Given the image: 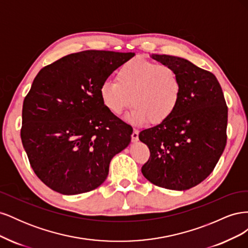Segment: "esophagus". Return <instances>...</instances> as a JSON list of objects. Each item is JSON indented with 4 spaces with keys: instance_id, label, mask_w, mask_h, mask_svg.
<instances>
[{
    "instance_id": "esophagus-1",
    "label": "esophagus",
    "mask_w": 248,
    "mask_h": 248,
    "mask_svg": "<svg viewBox=\"0 0 248 248\" xmlns=\"http://www.w3.org/2000/svg\"><path fill=\"white\" fill-rule=\"evenodd\" d=\"M131 139L133 141H138V140H139V130L138 129H133L132 134H131Z\"/></svg>"
}]
</instances>
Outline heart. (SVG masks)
Listing matches in <instances>:
<instances>
[{"instance_id": "obj_1", "label": "heart", "mask_w": 248, "mask_h": 248, "mask_svg": "<svg viewBox=\"0 0 248 248\" xmlns=\"http://www.w3.org/2000/svg\"><path fill=\"white\" fill-rule=\"evenodd\" d=\"M100 98L114 115H121L132 103L127 120L140 124L166 121L177 109L182 94V81L172 67L137 58L124 63L117 72V81H103Z\"/></svg>"}]
</instances>
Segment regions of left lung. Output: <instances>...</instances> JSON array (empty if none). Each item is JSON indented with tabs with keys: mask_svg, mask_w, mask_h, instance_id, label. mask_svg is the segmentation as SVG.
Wrapping results in <instances>:
<instances>
[{
	"mask_svg": "<svg viewBox=\"0 0 248 248\" xmlns=\"http://www.w3.org/2000/svg\"><path fill=\"white\" fill-rule=\"evenodd\" d=\"M151 58L178 72L182 94L171 117L140 132L150 150L141 172L156 186L186 190L211 174L226 148L228 107L213 73L183 58Z\"/></svg>",
	"mask_w": 248,
	"mask_h": 248,
	"instance_id": "1",
	"label": "left lung"
}]
</instances>
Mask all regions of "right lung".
I'll use <instances>...</instances> for the list:
<instances>
[{
    "instance_id": "right-lung-1",
    "label": "right lung",
    "mask_w": 248,
    "mask_h": 248,
    "mask_svg": "<svg viewBox=\"0 0 248 248\" xmlns=\"http://www.w3.org/2000/svg\"><path fill=\"white\" fill-rule=\"evenodd\" d=\"M134 52L84 50L37 74L22 104L20 138L41 181L62 194L100 186L112 157L130 144L132 127L100 98L103 81Z\"/></svg>"
}]
</instances>
